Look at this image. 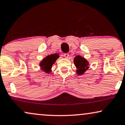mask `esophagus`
Segmentation results:
<instances>
[{
    "label": "esophagus",
    "instance_id": "esophagus-1",
    "mask_svg": "<svg viewBox=\"0 0 125 125\" xmlns=\"http://www.w3.org/2000/svg\"><path fill=\"white\" fill-rule=\"evenodd\" d=\"M63 55H64V57L66 58V59H69V56H70L69 54H68V53H66V54H64Z\"/></svg>",
    "mask_w": 125,
    "mask_h": 125
}]
</instances>
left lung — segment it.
Segmentation results:
<instances>
[{"mask_svg": "<svg viewBox=\"0 0 125 125\" xmlns=\"http://www.w3.org/2000/svg\"><path fill=\"white\" fill-rule=\"evenodd\" d=\"M74 62L75 66L78 69L76 70V73L79 75L83 74L86 70L89 69V67H88L89 62L85 58L82 57L81 56H76L74 59Z\"/></svg>", "mask_w": 125, "mask_h": 125, "instance_id": "obj_1", "label": "left lung"}]
</instances>
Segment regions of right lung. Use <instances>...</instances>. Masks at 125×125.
<instances>
[{
    "label": "right lung",
    "mask_w": 125,
    "mask_h": 125,
    "mask_svg": "<svg viewBox=\"0 0 125 125\" xmlns=\"http://www.w3.org/2000/svg\"><path fill=\"white\" fill-rule=\"evenodd\" d=\"M59 55L57 54H51L48 55L41 62L40 66L43 71H45L46 73H49L51 71L52 65L55 62L56 59L59 58Z\"/></svg>",
    "instance_id": "add662e5"
}]
</instances>
